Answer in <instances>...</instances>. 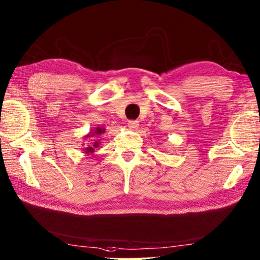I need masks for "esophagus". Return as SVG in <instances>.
<instances>
[{"label":"esophagus","mask_w":260,"mask_h":260,"mask_svg":"<svg viewBox=\"0 0 260 260\" xmlns=\"http://www.w3.org/2000/svg\"><path fill=\"white\" fill-rule=\"evenodd\" d=\"M128 128L131 129V131H136L139 128V126H140V124H139V121L138 120H129L128 121Z\"/></svg>","instance_id":"obj_1"}]
</instances>
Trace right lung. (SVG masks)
I'll return each mask as SVG.
<instances>
[{"label": "right lung", "instance_id": "1", "mask_svg": "<svg viewBox=\"0 0 260 260\" xmlns=\"http://www.w3.org/2000/svg\"><path fill=\"white\" fill-rule=\"evenodd\" d=\"M105 132H106V128H103V127H96V128L92 129L88 134H86V135L84 136V139H88V138H92L93 139L92 140L93 141L92 144L88 145L87 148L84 149V153H86V154L91 153L92 154L94 152V150H95L98 146H99V144H100V142H99L96 139L99 138V135L103 134V133H105Z\"/></svg>", "mask_w": 260, "mask_h": 260}]
</instances>
